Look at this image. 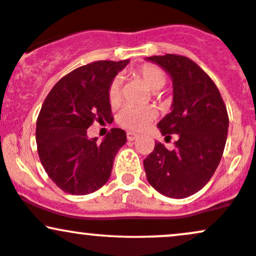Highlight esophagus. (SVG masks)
Returning <instances> with one entry per match:
<instances>
[{"instance_id": "1", "label": "esophagus", "mask_w": 256, "mask_h": 256, "mask_svg": "<svg viewBox=\"0 0 256 256\" xmlns=\"http://www.w3.org/2000/svg\"><path fill=\"white\" fill-rule=\"evenodd\" d=\"M126 137H128V140H134L137 138V134H134V132H128Z\"/></svg>"}]
</instances>
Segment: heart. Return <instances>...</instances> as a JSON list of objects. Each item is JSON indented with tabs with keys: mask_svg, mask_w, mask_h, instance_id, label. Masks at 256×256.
Here are the masks:
<instances>
[{
	"mask_svg": "<svg viewBox=\"0 0 256 256\" xmlns=\"http://www.w3.org/2000/svg\"><path fill=\"white\" fill-rule=\"evenodd\" d=\"M134 77L140 79L152 91H158L166 83V74L160 67L152 64H144L134 72ZM108 100L112 106H116L122 100V78L116 77L112 80L108 89ZM156 116L155 110L150 107H134L125 106L119 112L116 122L120 126L130 131H142Z\"/></svg>",
	"mask_w": 256,
	"mask_h": 256,
	"instance_id": "b5f03b06",
	"label": "heart"
}]
</instances>
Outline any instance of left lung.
<instances>
[{
    "mask_svg": "<svg viewBox=\"0 0 256 256\" xmlns=\"http://www.w3.org/2000/svg\"><path fill=\"white\" fill-rule=\"evenodd\" d=\"M171 76L172 110L160 122L165 140L177 134L174 149L162 143L143 161L149 184L167 198H184L201 190L216 172L224 152L228 116L218 88L189 58L150 56Z\"/></svg>",
    "mask_w": 256,
    "mask_h": 256,
    "instance_id": "8db88e82",
    "label": "left lung"
}]
</instances>
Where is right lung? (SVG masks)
<instances>
[{
    "mask_svg": "<svg viewBox=\"0 0 256 256\" xmlns=\"http://www.w3.org/2000/svg\"><path fill=\"white\" fill-rule=\"evenodd\" d=\"M128 64L95 61L73 70L52 86L37 118L38 156L46 174L64 192L86 195L110 177L126 132L112 128L101 143L88 138L94 122H110L108 89L116 73Z\"/></svg>",
    "mask_w": 256,
    "mask_h": 256,
    "instance_id": "1",
    "label": "right lung"
}]
</instances>
